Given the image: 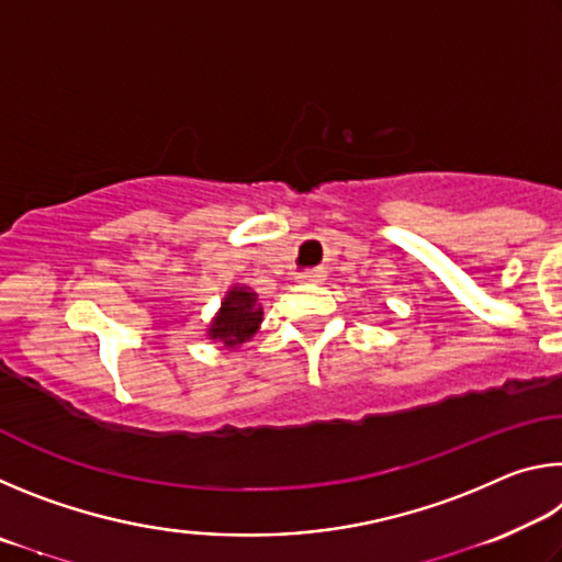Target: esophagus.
I'll return each mask as SVG.
<instances>
[{"mask_svg":"<svg viewBox=\"0 0 562 562\" xmlns=\"http://www.w3.org/2000/svg\"><path fill=\"white\" fill-rule=\"evenodd\" d=\"M325 270L322 268H315V270H304V272H300V282H312V284H319V282H325Z\"/></svg>","mask_w":562,"mask_h":562,"instance_id":"34e87169","label":"esophagus"}]
</instances>
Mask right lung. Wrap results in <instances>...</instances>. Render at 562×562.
<instances>
[{
  "instance_id": "add662e5",
  "label": "right lung",
  "mask_w": 562,
  "mask_h": 562,
  "mask_svg": "<svg viewBox=\"0 0 562 562\" xmlns=\"http://www.w3.org/2000/svg\"><path fill=\"white\" fill-rule=\"evenodd\" d=\"M260 322L262 307L258 304V294L245 284H235L227 290L221 310L207 327V337L217 339L227 349H235L260 329Z\"/></svg>"
}]
</instances>
